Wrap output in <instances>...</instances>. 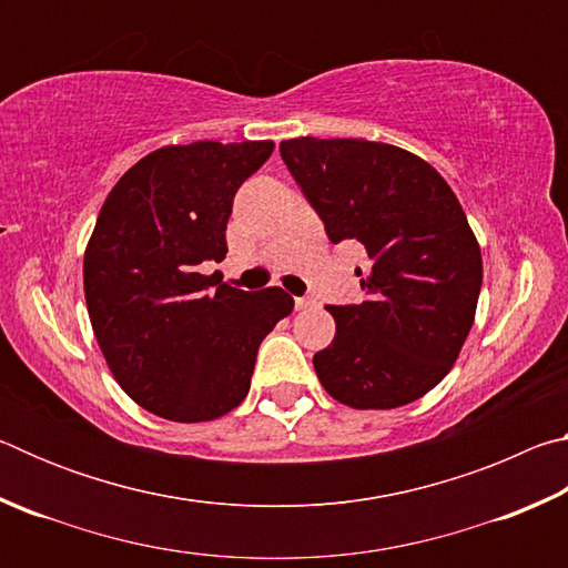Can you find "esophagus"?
Instances as JSON below:
<instances>
[{
    "label": "esophagus",
    "instance_id": "34e87169",
    "mask_svg": "<svg viewBox=\"0 0 568 568\" xmlns=\"http://www.w3.org/2000/svg\"><path fill=\"white\" fill-rule=\"evenodd\" d=\"M311 305H315L313 297H295V307H297V311H305V307H311Z\"/></svg>",
    "mask_w": 568,
    "mask_h": 568
}]
</instances>
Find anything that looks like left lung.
<instances>
[{"label": "left lung", "instance_id": "obj_1", "mask_svg": "<svg viewBox=\"0 0 568 568\" xmlns=\"http://www.w3.org/2000/svg\"><path fill=\"white\" fill-rule=\"evenodd\" d=\"M281 158L321 215L331 243L368 255L358 305H328L335 338L315 373L351 408H398L454 368L474 325L480 247L448 182L386 142L295 138Z\"/></svg>", "mask_w": 568, "mask_h": 568}]
</instances>
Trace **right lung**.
Instances as JSON below:
<instances>
[{
  "label": "right lung",
  "mask_w": 568,
  "mask_h": 568,
  "mask_svg": "<svg viewBox=\"0 0 568 568\" xmlns=\"http://www.w3.org/2000/svg\"><path fill=\"white\" fill-rule=\"evenodd\" d=\"M271 140L168 145L118 180L84 250V301L114 381L142 408L178 423L243 403L255 355L293 311L283 287L245 293L203 275L223 261L237 187Z\"/></svg>",
  "instance_id": "right-lung-1"
}]
</instances>
